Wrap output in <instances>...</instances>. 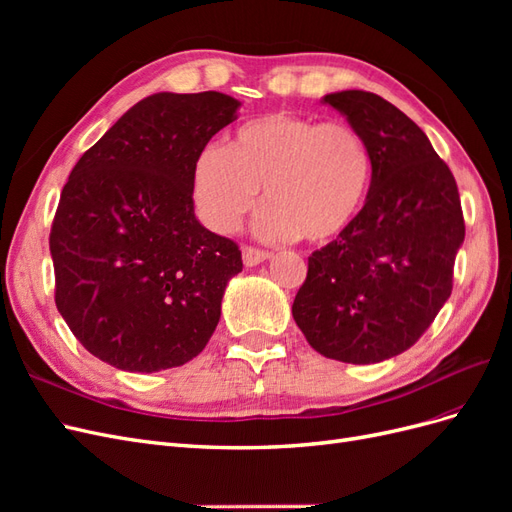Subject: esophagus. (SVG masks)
Segmentation results:
<instances>
[{"mask_svg":"<svg viewBox=\"0 0 512 512\" xmlns=\"http://www.w3.org/2000/svg\"><path fill=\"white\" fill-rule=\"evenodd\" d=\"M267 258H269V252H265V250H258V247H252V245L243 247L245 267H256V265H260V262H265Z\"/></svg>","mask_w":512,"mask_h":512,"instance_id":"obj_1","label":"esophagus"}]
</instances>
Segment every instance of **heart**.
Returning <instances> with one entry per match:
<instances>
[{
    "instance_id": "1",
    "label": "heart",
    "mask_w": 512,
    "mask_h": 512,
    "mask_svg": "<svg viewBox=\"0 0 512 512\" xmlns=\"http://www.w3.org/2000/svg\"><path fill=\"white\" fill-rule=\"evenodd\" d=\"M374 177L363 134L342 121L269 113L243 123L224 149L207 147L192 170L196 211L211 230L232 232L256 207L258 232L337 239L359 218Z\"/></svg>"
}]
</instances>
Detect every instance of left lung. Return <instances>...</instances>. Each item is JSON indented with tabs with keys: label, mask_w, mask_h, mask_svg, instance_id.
Returning <instances> with one entry per match:
<instances>
[{
	"label": "left lung",
	"mask_w": 512,
	"mask_h": 512,
	"mask_svg": "<svg viewBox=\"0 0 512 512\" xmlns=\"http://www.w3.org/2000/svg\"><path fill=\"white\" fill-rule=\"evenodd\" d=\"M322 102L363 134L374 177L356 222L307 258L292 316L327 359L380 363L414 346L451 297L461 200L451 168L397 106L361 89Z\"/></svg>",
	"instance_id": "1"
}]
</instances>
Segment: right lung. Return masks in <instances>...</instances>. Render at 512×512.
<instances>
[{"label": "right lung", "mask_w": 512, "mask_h": 512, "mask_svg": "<svg viewBox=\"0 0 512 512\" xmlns=\"http://www.w3.org/2000/svg\"><path fill=\"white\" fill-rule=\"evenodd\" d=\"M239 100L153 94L76 162L51 226L55 305L83 348L153 374L205 350L239 245L196 220L192 170Z\"/></svg>", "instance_id": "right-lung-1"}]
</instances>
